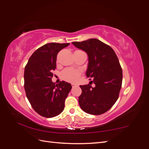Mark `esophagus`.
<instances>
[{
	"instance_id": "34e87169",
	"label": "esophagus",
	"mask_w": 149,
	"mask_h": 149,
	"mask_svg": "<svg viewBox=\"0 0 149 149\" xmlns=\"http://www.w3.org/2000/svg\"><path fill=\"white\" fill-rule=\"evenodd\" d=\"M71 86H72V87H74V86H78V84H74V83H71Z\"/></svg>"
}]
</instances>
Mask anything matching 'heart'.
<instances>
[{
	"label": "heart",
	"mask_w": 149,
	"mask_h": 149,
	"mask_svg": "<svg viewBox=\"0 0 149 149\" xmlns=\"http://www.w3.org/2000/svg\"><path fill=\"white\" fill-rule=\"evenodd\" d=\"M81 72L78 70L73 68H66L61 72V76L63 79L68 82L74 83L79 79Z\"/></svg>",
	"instance_id": "b5f03b06"
}]
</instances>
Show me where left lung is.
<instances>
[{"label": "left lung", "instance_id": "8db88e82", "mask_svg": "<svg viewBox=\"0 0 149 149\" xmlns=\"http://www.w3.org/2000/svg\"><path fill=\"white\" fill-rule=\"evenodd\" d=\"M72 44L86 52L89 63L86 71L91 82L80 86L82 93L79 97V104L84 112L93 115L105 113L118 100L123 82V70L118 58L109 45L96 38ZM91 79H90L91 80Z\"/></svg>", "mask_w": 149, "mask_h": 149}]
</instances>
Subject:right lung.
Wrapping results in <instances>:
<instances>
[{
    "label": "right lung",
    "mask_w": 149,
    "mask_h": 149,
    "mask_svg": "<svg viewBox=\"0 0 149 149\" xmlns=\"http://www.w3.org/2000/svg\"><path fill=\"white\" fill-rule=\"evenodd\" d=\"M70 43H49L36 50L30 57L24 71V88L31 107L38 114L50 118L59 115L72 88L71 84L52 82L58 52Z\"/></svg>",
    "instance_id": "add662e5"
}]
</instances>
